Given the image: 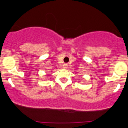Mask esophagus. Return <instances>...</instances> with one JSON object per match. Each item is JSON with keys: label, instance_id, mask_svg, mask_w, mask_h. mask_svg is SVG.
I'll return each mask as SVG.
<instances>
[{"label": "esophagus", "instance_id": "1", "mask_svg": "<svg viewBox=\"0 0 128 128\" xmlns=\"http://www.w3.org/2000/svg\"><path fill=\"white\" fill-rule=\"evenodd\" d=\"M63 68H64V69H66L67 68V65H66V64H64V66H63Z\"/></svg>", "mask_w": 128, "mask_h": 128}]
</instances>
